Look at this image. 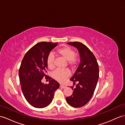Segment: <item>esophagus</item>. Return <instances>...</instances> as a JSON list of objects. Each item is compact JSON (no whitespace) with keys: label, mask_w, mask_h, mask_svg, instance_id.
<instances>
[{"label":"esophagus","mask_w":125,"mask_h":125,"mask_svg":"<svg viewBox=\"0 0 125 125\" xmlns=\"http://www.w3.org/2000/svg\"><path fill=\"white\" fill-rule=\"evenodd\" d=\"M60 87L62 88V89H65V87H66V86H65V85H60Z\"/></svg>","instance_id":"34e87169"}]
</instances>
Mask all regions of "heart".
Here are the masks:
<instances>
[{
  "instance_id": "heart-1",
  "label": "heart",
  "mask_w": 125,
  "mask_h": 125,
  "mask_svg": "<svg viewBox=\"0 0 125 125\" xmlns=\"http://www.w3.org/2000/svg\"><path fill=\"white\" fill-rule=\"evenodd\" d=\"M56 53L58 56L67 61L68 65L72 69H75L77 66L79 59L75 55L74 50L71 47L67 45H63L57 50ZM47 63L49 69L50 70L53 69L54 65L53 56L50 55L48 56ZM69 73L66 70H56L52 74V77L58 82L62 83L69 76Z\"/></svg>"
}]
</instances>
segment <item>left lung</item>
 Masks as SVG:
<instances>
[{
	"label": "left lung",
	"instance_id": "left-lung-1",
	"mask_svg": "<svg viewBox=\"0 0 125 125\" xmlns=\"http://www.w3.org/2000/svg\"><path fill=\"white\" fill-rule=\"evenodd\" d=\"M77 49L81 62L71 81L77 84L72 86L73 93L66 98L73 107L79 108L85 105L92 98L99 77V65L95 57L85 45L80 42H68Z\"/></svg>",
	"mask_w": 125,
	"mask_h": 125
}]
</instances>
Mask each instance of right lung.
I'll use <instances>...</instances> for the list:
<instances>
[{"label":"right lung","mask_w":125,"mask_h":125,"mask_svg":"<svg viewBox=\"0 0 125 125\" xmlns=\"http://www.w3.org/2000/svg\"><path fill=\"white\" fill-rule=\"evenodd\" d=\"M57 44L39 42L27 51L21 62L19 72L21 89L26 101L35 108H43L49 105L54 91L59 87L57 81L45 75L49 54ZM43 77L50 80L48 84L41 82Z\"/></svg>","instance_id":"right-lung-1"}]
</instances>
